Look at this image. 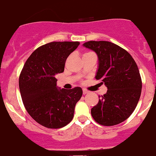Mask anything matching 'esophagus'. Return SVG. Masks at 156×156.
<instances>
[{
    "mask_svg": "<svg viewBox=\"0 0 156 156\" xmlns=\"http://www.w3.org/2000/svg\"><path fill=\"white\" fill-rule=\"evenodd\" d=\"M83 94H86L89 93V91H87L86 89H83Z\"/></svg>",
    "mask_w": 156,
    "mask_h": 156,
    "instance_id": "obj_1",
    "label": "esophagus"
}]
</instances>
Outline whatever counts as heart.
I'll return each mask as SVG.
<instances>
[{
    "instance_id": "heart-1",
    "label": "heart",
    "mask_w": 156,
    "mask_h": 156,
    "mask_svg": "<svg viewBox=\"0 0 156 156\" xmlns=\"http://www.w3.org/2000/svg\"><path fill=\"white\" fill-rule=\"evenodd\" d=\"M88 53H85V54H88Z\"/></svg>"
}]
</instances>
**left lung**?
I'll return each instance as SVG.
<instances>
[{
    "mask_svg": "<svg viewBox=\"0 0 156 156\" xmlns=\"http://www.w3.org/2000/svg\"><path fill=\"white\" fill-rule=\"evenodd\" d=\"M83 45L98 55L95 79L108 89L91 108L92 117L103 126L122 123L135 109L141 94V78L135 60L126 51L110 41H90Z\"/></svg>",
    "mask_w": 156,
    "mask_h": 156,
    "instance_id": "obj_1",
    "label": "left lung"
}]
</instances>
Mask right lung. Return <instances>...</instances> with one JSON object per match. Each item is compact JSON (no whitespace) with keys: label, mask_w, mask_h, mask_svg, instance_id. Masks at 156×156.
Here are the masks:
<instances>
[{"label":"right lung","mask_w":156,"mask_h":156,"mask_svg":"<svg viewBox=\"0 0 156 156\" xmlns=\"http://www.w3.org/2000/svg\"><path fill=\"white\" fill-rule=\"evenodd\" d=\"M79 44V41H54L39 47L27 58L20 74L19 89L25 108L47 128H62L69 123L83 95L80 87L61 89L56 79Z\"/></svg>","instance_id":"1"}]
</instances>
